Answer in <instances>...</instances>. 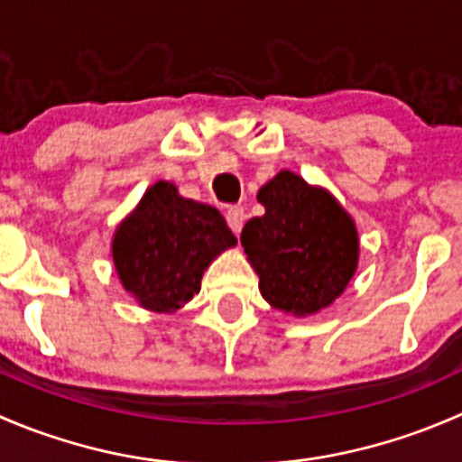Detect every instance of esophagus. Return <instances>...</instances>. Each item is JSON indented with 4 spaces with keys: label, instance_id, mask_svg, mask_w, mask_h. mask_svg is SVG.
I'll list each match as a JSON object with an SVG mask.
<instances>
[{
    "label": "esophagus",
    "instance_id": "34e87169",
    "mask_svg": "<svg viewBox=\"0 0 462 462\" xmlns=\"http://www.w3.org/2000/svg\"><path fill=\"white\" fill-rule=\"evenodd\" d=\"M226 218H227V226H230V230L235 232V235H239L241 227H244V223H245V209L239 208V205H232V208H227Z\"/></svg>",
    "mask_w": 462,
    "mask_h": 462
}]
</instances>
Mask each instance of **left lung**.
Segmentation results:
<instances>
[{"label":"left lung","instance_id":"8db88e82","mask_svg":"<svg viewBox=\"0 0 462 462\" xmlns=\"http://www.w3.org/2000/svg\"><path fill=\"white\" fill-rule=\"evenodd\" d=\"M263 217L241 232L259 291L273 309L295 318L333 304L357 270L360 241L351 214L326 189L295 171H279L257 194Z\"/></svg>","mask_w":462,"mask_h":462}]
</instances>
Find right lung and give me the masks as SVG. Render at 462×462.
<instances>
[{
	"instance_id": "right-lung-1",
	"label": "right lung",
	"mask_w": 462,
	"mask_h": 462,
	"mask_svg": "<svg viewBox=\"0 0 462 462\" xmlns=\"http://www.w3.org/2000/svg\"><path fill=\"white\" fill-rule=\"evenodd\" d=\"M232 245L236 236L217 208L158 180L118 226L111 254L120 283L143 309L176 313L201 291L205 268Z\"/></svg>"
}]
</instances>
